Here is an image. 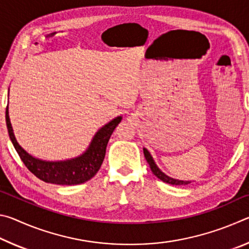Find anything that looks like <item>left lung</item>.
Segmentation results:
<instances>
[{"mask_svg": "<svg viewBox=\"0 0 249 249\" xmlns=\"http://www.w3.org/2000/svg\"><path fill=\"white\" fill-rule=\"evenodd\" d=\"M142 150H144V156H145V158L147 160V162H148V165L150 167L151 171H153V174L156 177H157L158 179L163 181V182L169 183V184H172V185H183V184L191 183V181H184V180L175 179V178H171V177H169V176H167L166 174H163V172L159 169L158 166L156 165L155 160H154L153 157H151V155H150L149 151L147 150L146 148H142Z\"/></svg>", "mask_w": 249, "mask_h": 249, "instance_id": "left-lung-1", "label": "left lung"}]
</instances>
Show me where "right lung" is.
<instances>
[{
    "label": "right lung",
    "mask_w": 249,
    "mask_h": 249,
    "mask_svg": "<svg viewBox=\"0 0 249 249\" xmlns=\"http://www.w3.org/2000/svg\"><path fill=\"white\" fill-rule=\"evenodd\" d=\"M5 120L12 144L18 151L24 165L32 174L48 183L73 185L90 180L99 171L105 157V150H107L109 137L122 121V116H117L102 126L95 133L89 147L83 154L78 157L58 160V161H49V160L34 157L18 144L13 132V127H12L10 115H8V105L6 107Z\"/></svg>",
    "instance_id": "right-lung-1"
}]
</instances>
